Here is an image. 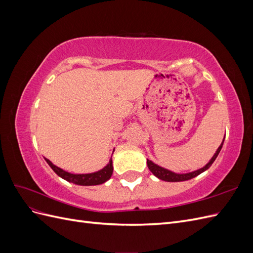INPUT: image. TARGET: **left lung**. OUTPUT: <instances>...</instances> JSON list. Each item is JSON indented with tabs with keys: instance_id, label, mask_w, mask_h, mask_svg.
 Segmentation results:
<instances>
[{
	"instance_id": "8db88e82",
	"label": "left lung",
	"mask_w": 253,
	"mask_h": 253,
	"mask_svg": "<svg viewBox=\"0 0 253 253\" xmlns=\"http://www.w3.org/2000/svg\"><path fill=\"white\" fill-rule=\"evenodd\" d=\"M224 140H225V137H224ZM224 140L223 142H221V144L218 147V149L216 150L215 154L213 155V157L210 159V162L207 164L205 167H203L202 169L200 170H196V171H193V172H190V173H186V174H177V173H174L170 170H167L165 169V168L163 167H159L158 165L154 164L152 162V160H147V164H148V168L150 169V171L154 174L157 178L162 179V180H165V181H171V182H175V181H185V180H189L191 178H194L195 176L200 175L201 173L205 172L206 170H208L209 168L211 167V165L214 163V160L216 159L217 155L219 154V152L221 150V148H223V143H224Z\"/></svg>"
}]
</instances>
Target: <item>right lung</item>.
Listing matches in <instances>:
<instances>
[{"mask_svg": "<svg viewBox=\"0 0 253 253\" xmlns=\"http://www.w3.org/2000/svg\"><path fill=\"white\" fill-rule=\"evenodd\" d=\"M46 163L49 165V167L53 170L58 176L61 178H63L67 181L73 182L75 185L79 186H96V185H101V183L108 181L113 174V162L112 158L110 159V163L106 165L103 169L99 170L94 173H88V174H72L68 173L64 170L61 169V168L53 165L50 160L45 158Z\"/></svg>", "mask_w": 253, "mask_h": 253, "instance_id": "add662e5", "label": "right lung"}]
</instances>
